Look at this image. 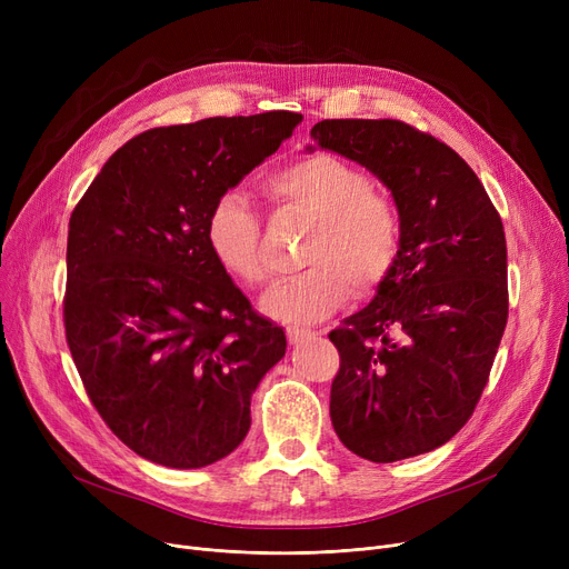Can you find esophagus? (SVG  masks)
Segmentation results:
<instances>
[{
	"label": "esophagus",
	"mask_w": 569,
	"mask_h": 569,
	"mask_svg": "<svg viewBox=\"0 0 569 569\" xmlns=\"http://www.w3.org/2000/svg\"><path fill=\"white\" fill-rule=\"evenodd\" d=\"M311 335H313V330H309V327H300V325H288L286 327V337H288L290 343H300Z\"/></svg>",
	"instance_id": "1"
}]
</instances>
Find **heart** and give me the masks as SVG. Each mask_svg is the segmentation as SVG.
<instances>
[{"instance_id":"obj_1","label":"heart","mask_w":569,"mask_h":569,"mask_svg":"<svg viewBox=\"0 0 569 569\" xmlns=\"http://www.w3.org/2000/svg\"><path fill=\"white\" fill-rule=\"evenodd\" d=\"M267 193L316 219L305 249L307 269L279 279L260 309L286 322H313L348 297L378 290L401 258L403 219L397 202L371 189V179L332 154H309L267 177ZM204 239L223 272L247 286L269 277L260 219L247 196L223 191L209 207Z\"/></svg>"}]
</instances>
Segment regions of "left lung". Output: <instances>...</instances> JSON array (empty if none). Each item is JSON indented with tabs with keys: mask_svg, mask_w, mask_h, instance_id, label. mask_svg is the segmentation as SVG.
I'll return each mask as SVG.
<instances>
[{
	"mask_svg": "<svg viewBox=\"0 0 569 569\" xmlns=\"http://www.w3.org/2000/svg\"><path fill=\"white\" fill-rule=\"evenodd\" d=\"M311 138L378 174L403 219L395 272L330 332L335 431L376 463L431 452L470 420L505 332L500 214L452 147L401 119H322Z\"/></svg>",
	"mask_w": 569,
	"mask_h": 569,
	"instance_id": "left-lung-1",
	"label": "left lung"
}]
</instances>
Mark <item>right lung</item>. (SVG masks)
Wrapping results in <instances>:
<instances>
[{
	"label": "right lung",
	"mask_w": 569,
	"mask_h": 569,
	"mask_svg": "<svg viewBox=\"0 0 569 569\" xmlns=\"http://www.w3.org/2000/svg\"><path fill=\"white\" fill-rule=\"evenodd\" d=\"M302 114L149 129L106 161L69 221L64 327L84 392L136 455L168 468L228 457L251 395L286 355L204 239L209 207L274 154Z\"/></svg>",
	"instance_id": "1"
}]
</instances>
